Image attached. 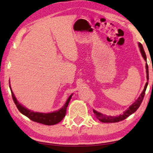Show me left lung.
<instances>
[{
    "instance_id": "8db88e82",
    "label": "left lung",
    "mask_w": 153,
    "mask_h": 153,
    "mask_svg": "<svg viewBox=\"0 0 153 153\" xmlns=\"http://www.w3.org/2000/svg\"><path fill=\"white\" fill-rule=\"evenodd\" d=\"M139 47H140V52L142 53V56H143L144 60L146 61V54H145V52L144 51L143 46H142V44L139 43ZM146 75H147L146 77H147V79L149 80V66L147 63L146 64ZM147 86H148V82H146V85H145L143 92H142V94H140V96L139 98L136 100V101L135 102H134L133 104L128 108V110L126 111L122 115H120V116H117V117H110V116L109 117H108V116L104 115L100 113L97 112V111H96L95 110H93V112L94 113L96 118L98 119V120L103 123H115V122H118V121L124 120L125 119L129 117V115H131V114L134 113V112H136L137 109L139 108L140 106L142 100H143Z\"/></svg>"
}]
</instances>
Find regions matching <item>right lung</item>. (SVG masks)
<instances>
[{"mask_svg":"<svg viewBox=\"0 0 153 153\" xmlns=\"http://www.w3.org/2000/svg\"><path fill=\"white\" fill-rule=\"evenodd\" d=\"M9 87H11L9 86ZM11 95L13 100L15 102V105L17 106L18 110L22 113L23 115H24L27 117L30 120H32L35 122L40 123L42 124H45L46 126H52L55 125V124L58 123L59 122L63 120L66 114L67 107L69 105V102L70 101V99L72 97V94L69 96V97L67 99V102L65 105L62 107L60 110L58 111H55V112H53L51 113H37V112H33L32 111L28 110L27 108L23 107L22 105H20L19 102L17 101L16 98L15 97L13 94V92H12L11 88Z\"/></svg>","mask_w":153,"mask_h":153,"instance_id":"right-lung-1","label":"right lung"}]
</instances>
